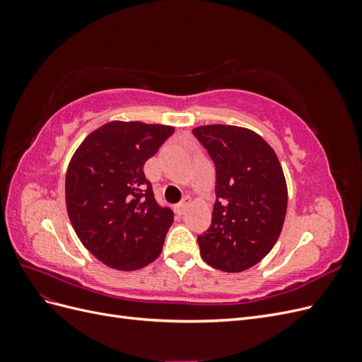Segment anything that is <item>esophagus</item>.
Masks as SVG:
<instances>
[{
    "label": "esophagus",
    "mask_w": 362,
    "mask_h": 362,
    "mask_svg": "<svg viewBox=\"0 0 362 362\" xmlns=\"http://www.w3.org/2000/svg\"><path fill=\"white\" fill-rule=\"evenodd\" d=\"M187 206H189V201L184 199L181 204L175 206V213H177L178 217H182L185 214V211H187Z\"/></svg>",
    "instance_id": "34e87169"
}]
</instances>
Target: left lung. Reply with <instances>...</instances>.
<instances>
[{
  "mask_svg": "<svg viewBox=\"0 0 362 362\" xmlns=\"http://www.w3.org/2000/svg\"><path fill=\"white\" fill-rule=\"evenodd\" d=\"M216 168L211 225L198 237L206 264L223 272L255 266L275 246L287 213V184L275 151L246 128H194Z\"/></svg>",
  "mask_w": 362,
  "mask_h": 362,
  "instance_id": "left-lung-1",
  "label": "left lung"
}]
</instances>
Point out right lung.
Masks as SVG:
<instances>
[{"mask_svg": "<svg viewBox=\"0 0 362 362\" xmlns=\"http://www.w3.org/2000/svg\"><path fill=\"white\" fill-rule=\"evenodd\" d=\"M173 128L108 122L87 136L66 172V208L86 249L104 264L136 270L158 258L173 222L146 180L148 158Z\"/></svg>", "mask_w": 362, "mask_h": 362, "instance_id": "right-lung-1", "label": "right lung"}]
</instances>
